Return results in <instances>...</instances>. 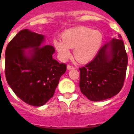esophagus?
I'll list each match as a JSON object with an SVG mask.
<instances>
[{
    "mask_svg": "<svg viewBox=\"0 0 134 134\" xmlns=\"http://www.w3.org/2000/svg\"><path fill=\"white\" fill-rule=\"evenodd\" d=\"M75 68V67L73 66H71V65H68L67 66V69L68 70H72V69H74Z\"/></svg>",
    "mask_w": 134,
    "mask_h": 134,
    "instance_id": "34e87169",
    "label": "esophagus"
}]
</instances>
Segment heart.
Instances as JSON below:
<instances>
[{
  "mask_svg": "<svg viewBox=\"0 0 134 134\" xmlns=\"http://www.w3.org/2000/svg\"><path fill=\"white\" fill-rule=\"evenodd\" d=\"M61 38L62 41H54L60 59L67 60L70 55V48H74V58L80 62H86L93 58L99 51L103 41L102 35L99 31L86 27L66 31L62 34Z\"/></svg>",
  "mask_w": 134,
  "mask_h": 134,
  "instance_id": "obj_1",
  "label": "heart"
}]
</instances>
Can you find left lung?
I'll return each instance as SVG.
<instances>
[{"instance_id":"left-lung-1","label":"left lung","mask_w":134,"mask_h":134,"mask_svg":"<svg viewBox=\"0 0 134 134\" xmlns=\"http://www.w3.org/2000/svg\"><path fill=\"white\" fill-rule=\"evenodd\" d=\"M127 66V53L119 35L105 43L91 62L79 68L81 93L93 101L116 95L124 86Z\"/></svg>"}]
</instances>
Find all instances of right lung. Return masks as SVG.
I'll use <instances>...</instances> for the list:
<instances>
[{"instance_id": "obj_1", "label": "right lung", "mask_w": 134, "mask_h": 134, "mask_svg": "<svg viewBox=\"0 0 134 134\" xmlns=\"http://www.w3.org/2000/svg\"><path fill=\"white\" fill-rule=\"evenodd\" d=\"M44 36L28 29L19 32L5 51V76L14 93L33 106L44 105L54 96L66 65L53 58L55 49ZM32 49L29 54L25 49Z\"/></svg>"}]
</instances>
